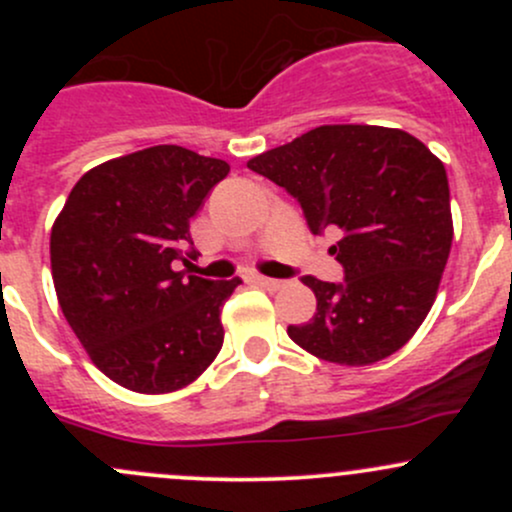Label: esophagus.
<instances>
[{
    "instance_id": "34e87169",
    "label": "esophagus",
    "mask_w": 512,
    "mask_h": 512,
    "mask_svg": "<svg viewBox=\"0 0 512 512\" xmlns=\"http://www.w3.org/2000/svg\"><path fill=\"white\" fill-rule=\"evenodd\" d=\"M255 282H257V285L267 287V289H280L282 285H285V282H282V280H275V277H262V275H257Z\"/></svg>"
}]
</instances>
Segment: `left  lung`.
I'll return each mask as SVG.
<instances>
[{
	"instance_id": "left-lung-1",
	"label": "left lung",
	"mask_w": 512,
	"mask_h": 512,
	"mask_svg": "<svg viewBox=\"0 0 512 512\" xmlns=\"http://www.w3.org/2000/svg\"><path fill=\"white\" fill-rule=\"evenodd\" d=\"M247 168L297 200L312 235H339L329 252L344 280L304 277L317 312L289 324V339L342 366L399 352L426 319L451 252L441 160L399 128L319 126Z\"/></svg>"
}]
</instances>
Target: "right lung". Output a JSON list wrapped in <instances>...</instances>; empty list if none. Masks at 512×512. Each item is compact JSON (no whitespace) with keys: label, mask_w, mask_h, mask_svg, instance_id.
I'll return each instance as SVG.
<instances>
[{"label":"right lung","mask_w":512,"mask_h":512,"mask_svg":"<svg viewBox=\"0 0 512 512\" xmlns=\"http://www.w3.org/2000/svg\"><path fill=\"white\" fill-rule=\"evenodd\" d=\"M230 173L220 158L153 146L81 175L51 227V275L66 322L116 384L165 394L223 347V304L240 280L175 272L195 257L190 218Z\"/></svg>","instance_id":"add662e5"}]
</instances>
